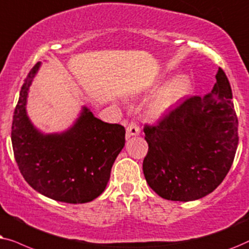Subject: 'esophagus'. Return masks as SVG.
Wrapping results in <instances>:
<instances>
[{
    "mask_svg": "<svg viewBox=\"0 0 249 249\" xmlns=\"http://www.w3.org/2000/svg\"><path fill=\"white\" fill-rule=\"evenodd\" d=\"M139 133H140V127H139L138 123L135 121H131L126 127L127 138L135 137V135H139Z\"/></svg>",
    "mask_w": 249,
    "mask_h": 249,
    "instance_id": "esophagus-1",
    "label": "esophagus"
}]
</instances>
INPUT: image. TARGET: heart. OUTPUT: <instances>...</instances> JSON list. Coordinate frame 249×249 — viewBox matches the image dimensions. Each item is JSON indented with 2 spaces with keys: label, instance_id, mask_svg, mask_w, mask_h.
Instances as JSON below:
<instances>
[{
  "label": "heart",
  "instance_id": "1",
  "mask_svg": "<svg viewBox=\"0 0 249 249\" xmlns=\"http://www.w3.org/2000/svg\"><path fill=\"white\" fill-rule=\"evenodd\" d=\"M190 90V79L187 76L180 75L164 86L154 98L149 106L148 114L150 117H159L166 114L175 107L178 102L187 97Z\"/></svg>",
  "mask_w": 249,
  "mask_h": 249
}]
</instances>
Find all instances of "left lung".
<instances>
[{
  "instance_id": "left-lung-1",
  "label": "left lung",
  "mask_w": 249,
  "mask_h": 249,
  "mask_svg": "<svg viewBox=\"0 0 249 249\" xmlns=\"http://www.w3.org/2000/svg\"><path fill=\"white\" fill-rule=\"evenodd\" d=\"M216 83L205 97H191L145 125L148 154L143 159L147 183L167 200L203 198L222 183L238 147V118L229 79L218 68Z\"/></svg>"
}]
</instances>
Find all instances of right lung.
Listing matches in <instances>:
<instances>
[{
	"mask_svg": "<svg viewBox=\"0 0 249 249\" xmlns=\"http://www.w3.org/2000/svg\"><path fill=\"white\" fill-rule=\"evenodd\" d=\"M37 62L21 86L13 112L11 141L19 171L39 194L69 204L95 199L105 191L112 164L125 145V128L94 117L88 108L69 130L43 134L26 112Z\"/></svg>",
	"mask_w": 249,
	"mask_h": 249,
	"instance_id": "1",
	"label": "right lung"
}]
</instances>
